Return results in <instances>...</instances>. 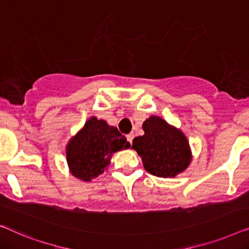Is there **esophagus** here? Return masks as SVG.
<instances>
[{
    "label": "esophagus",
    "instance_id": "esophagus-1",
    "mask_svg": "<svg viewBox=\"0 0 249 249\" xmlns=\"http://www.w3.org/2000/svg\"><path fill=\"white\" fill-rule=\"evenodd\" d=\"M132 139H134V134H129L127 135V141L132 144Z\"/></svg>",
    "mask_w": 249,
    "mask_h": 249
}]
</instances>
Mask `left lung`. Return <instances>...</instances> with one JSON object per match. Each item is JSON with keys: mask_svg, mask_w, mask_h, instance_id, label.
Returning <instances> with one entry per match:
<instances>
[{"mask_svg": "<svg viewBox=\"0 0 249 249\" xmlns=\"http://www.w3.org/2000/svg\"><path fill=\"white\" fill-rule=\"evenodd\" d=\"M142 129L145 134L132 141V148L142 156L146 171L171 178L188 166L192 156L188 141L181 131L159 117L147 119Z\"/></svg>", "mask_w": 249, "mask_h": 249, "instance_id": "8db88e82", "label": "left lung"}]
</instances>
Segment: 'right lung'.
I'll return each instance as SVG.
<instances>
[{
  "label": "right lung",
  "mask_w": 249,
  "mask_h": 249,
  "mask_svg": "<svg viewBox=\"0 0 249 249\" xmlns=\"http://www.w3.org/2000/svg\"><path fill=\"white\" fill-rule=\"evenodd\" d=\"M129 147L130 142L117 128L90 118L67 147L70 171L77 178L89 181L104 172L113 153Z\"/></svg>",
  "instance_id": "obj_1"
}]
</instances>
